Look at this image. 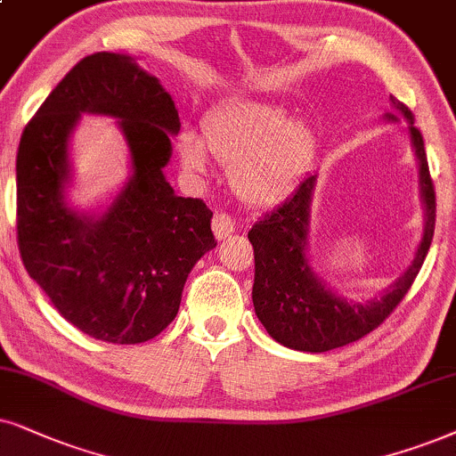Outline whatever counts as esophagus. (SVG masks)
<instances>
[{
	"instance_id": "1",
	"label": "esophagus",
	"mask_w": 456,
	"mask_h": 456,
	"mask_svg": "<svg viewBox=\"0 0 456 456\" xmlns=\"http://www.w3.org/2000/svg\"><path fill=\"white\" fill-rule=\"evenodd\" d=\"M212 232H215L216 240H224L235 232V223L224 212H215V216H212Z\"/></svg>"
}]
</instances>
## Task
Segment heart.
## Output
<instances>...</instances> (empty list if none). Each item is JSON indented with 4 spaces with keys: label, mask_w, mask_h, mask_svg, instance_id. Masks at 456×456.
Instances as JSON below:
<instances>
[{
    "label": "heart",
    "mask_w": 456,
    "mask_h": 456,
    "mask_svg": "<svg viewBox=\"0 0 456 456\" xmlns=\"http://www.w3.org/2000/svg\"><path fill=\"white\" fill-rule=\"evenodd\" d=\"M314 132L284 109L261 101H235L215 109L198 136L181 134L178 155L193 175L206 172V149L229 166V185L241 201L269 206L286 198L307 170Z\"/></svg>",
    "instance_id": "b5f03b06"
}]
</instances>
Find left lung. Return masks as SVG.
<instances>
[{
    "label": "left lung",
    "mask_w": 456,
    "mask_h": 456,
    "mask_svg": "<svg viewBox=\"0 0 456 456\" xmlns=\"http://www.w3.org/2000/svg\"><path fill=\"white\" fill-rule=\"evenodd\" d=\"M391 107L408 122L411 142L419 161V187L423 201V238L404 273L381 295L368 301H349L328 288L307 256L309 212L318 175H309L278 208L267 212L248 232L255 248L252 303L265 330L284 347L322 354L349 345L372 332L411 290L434 240L436 191L429 176L428 155L414 118L404 102L389 96ZM387 122H397L394 113Z\"/></svg>",
    "instance_id": "1"
}]
</instances>
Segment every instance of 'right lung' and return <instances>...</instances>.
<instances>
[{
  "instance_id": "obj_1",
  "label": "right lung",
  "mask_w": 456,
  "mask_h": 456,
  "mask_svg": "<svg viewBox=\"0 0 456 456\" xmlns=\"http://www.w3.org/2000/svg\"><path fill=\"white\" fill-rule=\"evenodd\" d=\"M82 112L118 119L133 175L102 213L64 200L68 138ZM181 130L172 96L128 54L96 52L61 79L16 155V229L27 273L92 338L145 343L176 318L189 271L216 246L212 212L178 198L164 168Z\"/></svg>"
}]
</instances>
